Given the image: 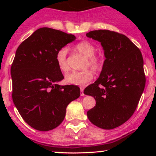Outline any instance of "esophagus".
Here are the masks:
<instances>
[{"mask_svg":"<svg viewBox=\"0 0 156 156\" xmlns=\"http://www.w3.org/2000/svg\"><path fill=\"white\" fill-rule=\"evenodd\" d=\"M83 90H84V89L83 88V87H80V96H83L84 95Z\"/></svg>","mask_w":156,"mask_h":156,"instance_id":"34e87169","label":"esophagus"}]
</instances>
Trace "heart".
I'll return each instance as SVG.
<instances>
[{
    "mask_svg": "<svg viewBox=\"0 0 156 156\" xmlns=\"http://www.w3.org/2000/svg\"><path fill=\"white\" fill-rule=\"evenodd\" d=\"M75 50L86 56L83 68L91 67L93 70L98 71L102 68L103 60L100 56L94 54L96 48L88 41H82L76 44ZM67 52L66 47L61 48L55 53V62L58 69L62 72H66L69 69L67 63ZM93 78V73L90 69H86L82 71H73L66 74L64 80L67 83L77 86H84Z\"/></svg>",
    "mask_w": 156,
    "mask_h": 156,
    "instance_id": "obj_1",
    "label": "heart"
}]
</instances>
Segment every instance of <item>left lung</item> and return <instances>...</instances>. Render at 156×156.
Segmentation results:
<instances>
[{"mask_svg":"<svg viewBox=\"0 0 156 156\" xmlns=\"http://www.w3.org/2000/svg\"><path fill=\"white\" fill-rule=\"evenodd\" d=\"M87 37L101 42L105 57L100 77L83 91L96 101L87 117L98 128L113 129L133 115L144 89L142 55L126 36L117 32L97 30Z\"/></svg>","mask_w":156,"mask_h":156,"instance_id":"left-lung-1","label":"left lung"}]
</instances>
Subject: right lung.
<instances>
[{
	"label": "right lung",
	"instance_id": "right-lung-1",
	"mask_svg": "<svg viewBox=\"0 0 156 156\" xmlns=\"http://www.w3.org/2000/svg\"><path fill=\"white\" fill-rule=\"evenodd\" d=\"M76 37L50 28H41L19 45L11 67L12 100L26 122L48 131L64 120L66 108L79 98L80 88L60 86L64 78L55 53Z\"/></svg>",
	"mask_w": 156,
	"mask_h": 156
}]
</instances>
